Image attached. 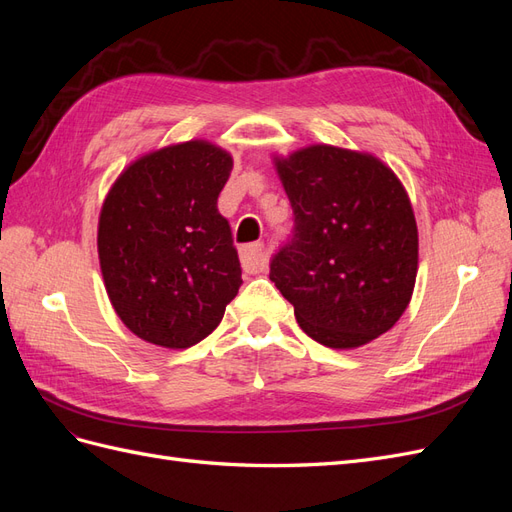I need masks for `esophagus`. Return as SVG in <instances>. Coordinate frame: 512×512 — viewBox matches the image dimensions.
<instances>
[{
    "mask_svg": "<svg viewBox=\"0 0 512 512\" xmlns=\"http://www.w3.org/2000/svg\"><path fill=\"white\" fill-rule=\"evenodd\" d=\"M241 265L245 273H260L267 267L265 243H250L241 250Z\"/></svg>",
    "mask_w": 512,
    "mask_h": 512,
    "instance_id": "obj_1",
    "label": "esophagus"
}]
</instances>
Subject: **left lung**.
<instances>
[{"label": "left lung", "instance_id": "1", "mask_svg": "<svg viewBox=\"0 0 512 512\" xmlns=\"http://www.w3.org/2000/svg\"><path fill=\"white\" fill-rule=\"evenodd\" d=\"M275 166L294 224L269 277L299 327L329 348H359L389 331L410 303L418 265L404 185L374 156L331 145Z\"/></svg>", "mask_w": 512, "mask_h": 512}]
</instances>
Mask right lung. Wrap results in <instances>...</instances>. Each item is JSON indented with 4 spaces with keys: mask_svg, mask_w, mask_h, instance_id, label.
Segmentation results:
<instances>
[{
    "mask_svg": "<svg viewBox=\"0 0 512 512\" xmlns=\"http://www.w3.org/2000/svg\"><path fill=\"white\" fill-rule=\"evenodd\" d=\"M230 170L220 147L181 143L136 160L104 200L98 254L108 299L149 344H198L237 297L241 265L218 211Z\"/></svg>",
    "mask_w": 512,
    "mask_h": 512,
    "instance_id": "obj_1",
    "label": "right lung"
}]
</instances>
